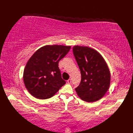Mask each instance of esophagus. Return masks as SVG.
Here are the masks:
<instances>
[{"mask_svg":"<svg viewBox=\"0 0 133 133\" xmlns=\"http://www.w3.org/2000/svg\"><path fill=\"white\" fill-rule=\"evenodd\" d=\"M67 83H71V79H68V80H67Z\"/></svg>","mask_w":133,"mask_h":133,"instance_id":"1","label":"esophagus"}]
</instances>
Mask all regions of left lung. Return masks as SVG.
I'll return each mask as SVG.
<instances>
[{"mask_svg":"<svg viewBox=\"0 0 133 133\" xmlns=\"http://www.w3.org/2000/svg\"><path fill=\"white\" fill-rule=\"evenodd\" d=\"M73 54L81 70V81L75 91L82 100H99L109 90L111 74L103 56L86 46H74Z\"/></svg>","mask_w":133,"mask_h":133,"instance_id":"obj_1","label":"left lung"}]
</instances>
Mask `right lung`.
<instances>
[{
	"label": "right lung",
	"instance_id": "obj_1",
	"mask_svg": "<svg viewBox=\"0 0 133 133\" xmlns=\"http://www.w3.org/2000/svg\"><path fill=\"white\" fill-rule=\"evenodd\" d=\"M71 46L46 45L31 56L23 72L24 85L33 97L46 99L54 95L66 83L62 78L59 62L63 58Z\"/></svg>",
	"mask_w": 133,
	"mask_h": 133
}]
</instances>
